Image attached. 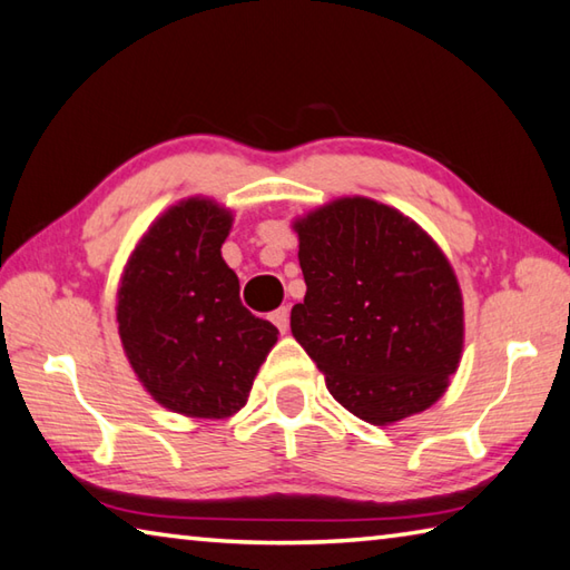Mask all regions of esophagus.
<instances>
[{
    "mask_svg": "<svg viewBox=\"0 0 570 570\" xmlns=\"http://www.w3.org/2000/svg\"><path fill=\"white\" fill-rule=\"evenodd\" d=\"M272 324L282 331V334H286L288 331V308L286 306H282V308H276V312L272 314Z\"/></svg>",
    "mask_w": 570,
    "mask_h": 570,
    "instance_id": "1",
    "label": "esophagus"
}]
</instances>
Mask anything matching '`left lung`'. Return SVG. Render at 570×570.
<instances>
[{
  "label": "left lung",
  "instance_id": "obj_1",
  "mask_svg": "<svg viewBox=\"0 0 570 570\" xmlns=\"http://www.w3.org/2000/svg\"><path fill=\"white\" fill-rule=\"evenodd\" d=\"M294 232L306 296L292 334L331 396L374 426L433 406L463 351V296L439 244L366 196L318 206Z\"/></svg>",
  "mask_w": 570,
  "mask_h": 570
}]
</instances>
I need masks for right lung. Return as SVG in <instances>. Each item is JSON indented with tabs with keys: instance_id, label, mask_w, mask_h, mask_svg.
Masks as SVG:
<instances>
[{
	"instance_id": "add662e5",
	"label": "right lung",
	"mask_w": 570,
	"mask_h": 570,
	"mask_svg": "<svg viewBox=\"0 0 570 570\" xmlns=\"http://www.w3.org/2000/svg\"><path fill=\"white\" fill-rule=\"evenodd\" d=\"M234 216L191 196L164 212L124 266L119 338L134 374L164 409L191 419L239 411L278 328L239 298L222 258Z\"/></svg>"
}]
</instances>
